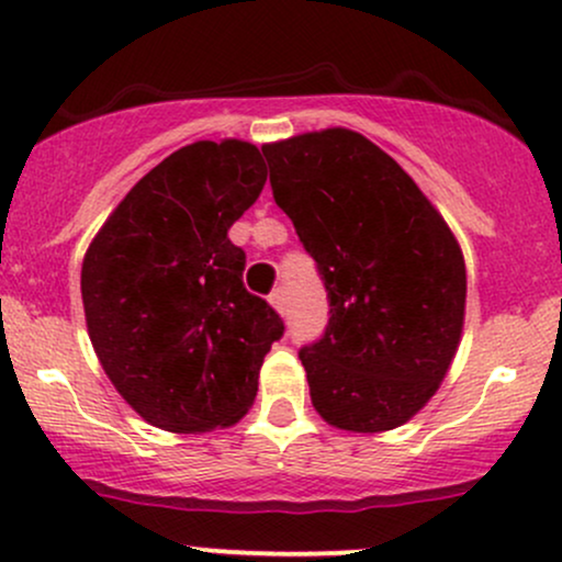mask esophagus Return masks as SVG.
Returning a JSON list of instances; mask_svg holds the SVG:
<instances>
[{
    "instance_id": "obj_1",
    "label": "esophagus",
    "mask_w": 562,
    "mask_h": 562,
    "mask_svg": "<svg viewBox=\"0 0 562 562\" xmlns=\"http://www.w3.org/2000/svg\"><path fill=\"white\" fill-rule=\"evenodd\" d=\"M269 303L277 308L280 314L288 312V299H285V288H274L272 295H269Z\"/></svg>"
}]
</instances>
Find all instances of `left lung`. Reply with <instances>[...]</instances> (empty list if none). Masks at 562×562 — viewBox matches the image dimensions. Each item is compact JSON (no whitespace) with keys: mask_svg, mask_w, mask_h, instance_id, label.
I'll return each mask as SVG.
<instances>
[{"mask_svg":"<svg viewBox=\"0 0 562 562\" xmlns=\"http://www.w3.org/2000/svg\"><path fill=\"white\" fill-rule=\"evenodd\" d=\"M261 153L330 303L322 338L299 351L314 409L351 434L398 428L428 404L460 344V245L409 173L362 134L325 128Z\"/></svg>","mask_w":562,"mask_h":562,"instance_id":"obj_1","label":"left lung"}]
</instances>
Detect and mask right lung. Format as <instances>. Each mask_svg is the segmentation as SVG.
<instances>
[{
	"instance_id": "add662e5",
	"label": "right lung",
	"mask_w": 562,
	"mask_h": 562,
	"mask_svg": "<svg viewBox=\"0 0 562 562\" xmlns=\"http://www.w3.org/2000/svg\"><path fill=\"white\" fill-rule=\"evenodd\" d=\"M263 182L250 142H192L128 190L83 256V314L102 370L156 428L205 434L240 420L285 333L245 290V250L227 237Z\"/></svg>"
}]
</instances>
